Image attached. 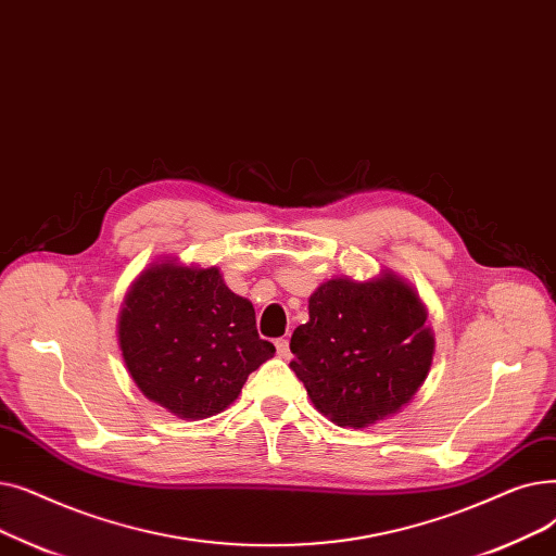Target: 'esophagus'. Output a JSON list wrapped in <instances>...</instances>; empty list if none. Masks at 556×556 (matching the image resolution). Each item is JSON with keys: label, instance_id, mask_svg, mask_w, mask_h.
I'll return each mask as SVG.
<instances>
[{"label": "esophagus", "instance_id": "esophagus-1", "mask_svg": "<svg viewBox=\"0 0 556 556\" xmlns=\"http://www.w3.org/2000/svg\"><path fill=\"white\" fill-rule=\"evenodd\" d=\"M276 351L282 359H289V355H292V353H289V339H285V337L276 339Z\"/></svg>", "mask_w": 556, "mask_h": 556}]
</instances>
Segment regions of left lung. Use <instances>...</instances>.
Returning <instances> with one entry per match:
<instances>
[{"label":"left lung","instance_id":"1","mask_svg":"<svg viewBox=\"0 0 556 556\" xmlns=\"http://www.w3.org/2000/svg\"><path fill=\"white\" fill-rule=\"evenodd\" d=\"M307 309L309 321L289 343V366L337 426L357 430L399 414L426 382L434 334L403 278H332L316 287Z\"/></svg>","mask_w":556,"mask_h":556}]
</instances>
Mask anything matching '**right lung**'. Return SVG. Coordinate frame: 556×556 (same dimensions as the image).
Returning <instances> with one entry per match:
<instances>
[{
  "label": "right lung",
  "instance_id": "obj_1",
  "mask_svg": "<svg viewBox=\"0 0 556 556\" xmlns=\"http://www.w3.org/2000/svg\"><path fill=\"white\" fill-rule=\"evenodd\" d=\"M117 337L134 382L178 418H207L240 395L274 357L251 301L232 294L217 267L153 262L130 285Z\"/></svg>",
  "mask_w": 556,
  "mask_h": 556
}]
</instances>
